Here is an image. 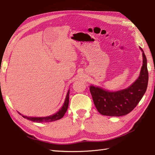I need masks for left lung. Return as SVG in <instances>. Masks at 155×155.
<instances>
[{"mask_svg": "<svg viewBox=\"0 0 155 155\" xmlns=\"http://www.w3.org/2000/svg\"><path fill=\"white\" fill-rule=\"evenodd\" d=\"M143 64L137 79L125 89L108 91L101 87L90 86L94 104L101 114L110 117L124 116L131 112L143 97L147 89L148 72L147 60L142 49Z\"/></svg>", "mask_w": 155, "mask_h": 155, "instance_id": "left-lung-1", "label": "left lung"}]
</instances>
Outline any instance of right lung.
<instances>
[{
	"label": "right lung",
	"instance_id": "right-lung-1",
	"mask_svg": "<svg viewBox=\"0 0 155 155\" xmlns=\"http://www.w3.org/2000/svg\"><path fill=\"white\" fill-rule=\"evenodd\" d=\"M69 92H70V90H68V93H67L64 105L62 106V107H61L60 110H59L58 112H56L55 114L51 115V116L45 117H28L27 116H22V117L28 120H32L33 122H36V123L51 122V121H54V120H57L61 119V118L64 116V114H65V113L66 112L67 110H68V104H69V94H70Z\"/></svg>",
	"mask_w": 155,
	"mask_h": 155
}]
</instances>
